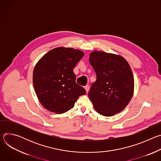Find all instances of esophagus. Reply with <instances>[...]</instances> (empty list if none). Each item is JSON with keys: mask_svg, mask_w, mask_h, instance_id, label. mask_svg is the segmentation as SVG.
Segmentation results:
<instances>
[{"mask_svg": "<svg viewBox=\"0 0 161 161\" xmlns=\"http://www.w3.org/2000/svg\"><path fill=\"white\" fill-rule=\"evenodd\" d=\"M89 88H90V86H89L88 85H86L85 86V90H86V93L88 92Z\"/></svg>", "mask_w": 161, "mask_h": 161, "instance_id": "1", "label": "esophagus"}]
</instances>
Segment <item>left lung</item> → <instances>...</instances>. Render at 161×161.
<instances>
[{"mask_svg":"<svg viewBox=\"0 0 161 161\" xmlns=\"http://www.w3.org/2000/svg\"><path fill=\"white\" fill-rule=\"evenodd\" d=\"M90 63L96 74V81L90 87L88 97L95 109L103 116H113L130 102L134 92L131 69L121 56L94 51Z\"/></svg>","mask_w":161,"mask_h":161,"instance_id":"left-lung-1","label":"left lung"}]
</instances>
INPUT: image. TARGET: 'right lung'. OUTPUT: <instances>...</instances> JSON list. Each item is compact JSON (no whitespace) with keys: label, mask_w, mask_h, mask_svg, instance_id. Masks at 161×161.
Segmentation results:
<instances>
[{"label":"right lung","mask_w":161,"mask_h":161,"mask_svg":"<svg viewBox=\"0 0 161 161\" xmlns=\"http://www.w3.org/2000/svg\"><path fill=\"white\" fill-rule=\"evenodd\" d=\"M78 50L59 47L45 54L36 64L33 84L41 104L61 114L72 109L85 88L76 83L73 69L83 57Z\"/></svg>","instance_id":"1"}]
</instances>
